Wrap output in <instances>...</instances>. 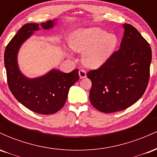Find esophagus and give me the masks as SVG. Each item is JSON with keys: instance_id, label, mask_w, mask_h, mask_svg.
Listing matches in <instances>:
<instances>
[{"instance_id": "obj_1", "label": "esophagus", "mask_w": 157, "mask_h": 157, "mask_svg": "<svg viewBox=\"0 0 157 157\" xmlns=\"http://www.w3.org/2000/svg\"><path fill=\"white\" fill-rule=\"evenodd\" d=\"M79 76H80V79L85 78V77H86V72L84 70H80V71H79Z\"/></svg>"}]
</instances>
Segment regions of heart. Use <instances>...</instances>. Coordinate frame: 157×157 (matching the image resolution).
I'll use <instances>...</instances> for the list:
<instances>
[{
    "label": "heart",
    "mask_w": 157,
    "mask_h": 157,
    "mask_svg": "<svg viewBox=\"0 0 157 157\" xmlns=\"http://www.w3.org/2000/svg\"><path fill=\"white\" fill-rule=\"evenodd\" d=\"M117 45V37L113 34L97 27L79 29L71 34L70 46L74 51L82 54L86 66L100 68L112 55Z\"/></svg>",
    "instance_id": "obj_1"
}]
</instances>
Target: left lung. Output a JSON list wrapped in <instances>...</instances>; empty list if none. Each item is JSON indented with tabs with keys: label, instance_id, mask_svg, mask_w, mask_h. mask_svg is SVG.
I'll return each mask as SVG.
<instances>
[{
	"label": "left lung",
	"instance_id": "left-lung-1",
	"mask_svg": "<svg viewBox=\"0 0 157 157\" xmlns=\"http://www.w3.org/2000/svg\"><path fill=\"white\" fill-rule=\"evenodd\" d=\"M120 49L98 69L88 72L92 82L89 100L95 109L112 113L127 109L141 98L150 77L151 48L136 29L122 25Z\"/></svg>",
	"mask_w": 157,
	"mask_h": 157
}]
</instances>
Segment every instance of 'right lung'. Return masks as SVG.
I'll return each mask as SVG.
<instances>
[{
    "instance_id": "add662e5",
    "label": "right lung",
    "mask_w": 157,
    "mask_h": 157,
    "mask_svg": "<svg viewBox=\"0 0 157 157\" xmlns=\"http://www.w3.org/2000/svg\"><path fill=\"white\" fill-rule=\"evenodd\" d=\"M56 23L57 20H53L40 23V26L48 30ZM39 29L38 23H26L7 45L4 52L7 82L11 92L25 107L40 114H52L64 105L68 90L79 80L78 69L64 73L53 68L46 75L35 78H29L21 72L17 63L19 49Z\"/></svg>"
}]
</instances>
